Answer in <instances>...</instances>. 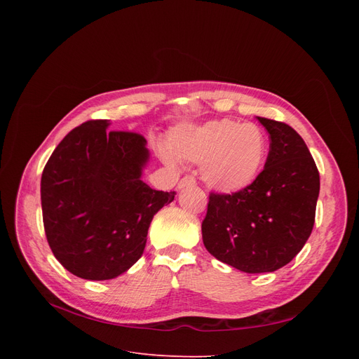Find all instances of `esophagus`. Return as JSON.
Wrapping results in <instances>:
<instances>
[{
    "mask_svg": "<svg viewBox=\"0 0 359 359\" xmlns=\"http://www.w3.org/2000/svg\"><path fill=\"white\" fill-rule=\"evenodd\" d=\"M196 184V180H194L193 177H184L181 178V181L178 182V190H182L186 187H190V186H194Z\"/></svg>",
    "mask_w": 359,
    "mask_h": 359,
    "instance_id": "1",
    "label": "esophagus"
}]
</instances>
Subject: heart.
<instances>
[{
	"instance_id": "b5f03b06",
	"label": "heart",
	"mask_w": 359,
	"mask_h": 359,
	"mask_svg": "<svg viewBox=\"0 0 359 359\" xmlns=\"http://www.w3.org/2000/svg\"><path fill=\"white\" fill-rule=\"evenodd\" d=\"M169 147L175 157L202 165L206 186L227 194L252 186L268 156V142L262 130L233 119L178 127L170 133ZM165 157L173 161L172 156Z\"/></svg>"
}]
</instances>
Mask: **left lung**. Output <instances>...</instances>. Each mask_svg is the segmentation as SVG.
Listing matches in <instances>:
<instances>
[{
	"mask_svg": "<svg viewBox=\"0 0 359 359\" xmlns=\"http://www.w3.org/2000/svg\"><path fill=\"white\" fill-rule=\"evenodd\" d=\"M257 119L271 139L264 170L245 190L211 193L202 222L206 250L248 274L273 273L301 252L313 231L320 189L302 137L285 123Z\"/></svg>",
	"mask_w": 359,
	"mask_h": 359,
	"instance_id": "obj_1",
	"label": "left lung"
}]
</instances>
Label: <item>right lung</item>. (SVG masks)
Here are the masks:
<instances>
[{
    "instance_id": "right-lung-1",
    "label": "right lung",
    "mask_w": 359,
    "mask_h": 359,
    "mask_svg": "<svg viewBox=\"0 0 359 359\" xmlns=\"http://www.w3.org/2000/svg\"><path fill=\"white\" fill-rule=\"evenodd\" d=\"M107 119L73 128L41 173V211L49 247L76 277L111 280L142 256L151 220L175 198L142 181L147 140L107 132Z\"/></svg>"
}]
</instances>
